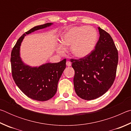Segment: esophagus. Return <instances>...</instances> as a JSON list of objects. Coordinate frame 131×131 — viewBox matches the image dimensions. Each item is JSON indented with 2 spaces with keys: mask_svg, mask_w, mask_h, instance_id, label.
Returning <instances> with one entry per match:
<instances>
[{
  "mask_svg": "<svg viewBox=\"0 0 131 131\" xmlns=\"http://www.w3.org/2000/svg\"><path fill=\"white\" fill-rule=\"evenodd\" d=\"M66 64L68 66H71V62L70 61H66Z\"/></svg>",
  "mask_w": 131,
  "mask_h": 131,
  "instance_id": "esophagus-1",
  "label": "esophagus"
}]
</instances>
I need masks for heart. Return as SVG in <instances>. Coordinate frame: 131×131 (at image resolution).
I'll return each instance as SVG.
<instances>
[{"label":"heart","instance_id":"obj_1","mask_svg":"<svg viewBox=\"0 0 131 131\" xmlns=\"http://www.w3.org/2000/svg\"><path fill=\"white\" fill-rule=\"evenodd\" d=\"M97 40V34L94 28L90 26H74L66 30L62 37V43L58 48L59 53L63 54L66 47H70L74 57L82 58L89 55L94 49Z\"/></svg>","mask_w":131,"mask_h":131}]
</instances>
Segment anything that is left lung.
<instances>
[{"label":"left lung","mask_w":131,"mask_h":131,"mask_svg":"<svg viewBox=\"0 0 131 131\" xmlns=\"http://www.w3.org/2000/svg\"><path fill=\"white\" fill-rule=\"evenodd\" d=\"M95 49L85 57L71 59L76 94L85 100L96 99L107 91L116 78L118 51L112 37L100 27Z\"/></svg>","instance_id":"1"}]
</instances>
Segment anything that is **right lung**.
I'll return each instance as SVG.
<instances>
[{
  "instance_id": "right-lung-1",
  "label": "right lung",
  "mask_w": 131,
  "mask_h": 131,
  "mask_svg": "<svg viewBox=\"0 0 131 131\" xmlns=\"http://www.w3.org/2000/svg\"><path fill=\"white\" fill-rule=\"evenodd\" d=\"M51 24L35 26L26 32L18 40L11 53L12 73L15 83L28 97L38 101L49 100L56 94L58 83L66 68V59L58 63H47L38 68H32L21 61L19 48L26 35Z\"/></svg>"
}]
</instances>
